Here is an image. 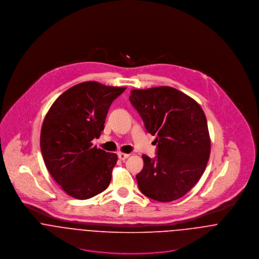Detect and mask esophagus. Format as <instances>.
<instances>
[{
	"instance_id": "34e87169",
	"label": "esophagus",
	"mask_w": 259,
	"mask_h": 259,
	"mask_svg": "<svg viewBox=\"0 0 259 259\" xmlns=\"http://www.w3.org/2000/svg\"><path fill=\"white\" fill-rule=\"evenodd\" d=\"M117 156H118V158H119L120 160H124V159H126V158L130 156V154L123 153V152H117Z\"/></svg>"
}]
</instances>
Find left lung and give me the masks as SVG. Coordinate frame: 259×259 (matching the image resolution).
I'll use <instances>...</instances> for the list:
<instances>
[{
  "instance_id": "1",
  "label": "left lung",
  "mask_w": 259,
  "mask_h": 259,
  "mask_svg": "<svg viewBox=\"0 0 259 259\" xmlns=\"http://www.w3.org/2000/svg\"><path fill=\"white\" fill-rule=\"evenodd\" d=\"M130 102L147 132L156 137V155L150 158L144 154V168L137 175L140 190L161 202L184 196L202 176L210 154L202 109L170 87L133 90Z\"/></svg>"
}]
</instances>
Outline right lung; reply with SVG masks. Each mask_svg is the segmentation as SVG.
<instances>
[{
  "mask_svg": "<svg viewBox=\"0 0 259 259\" xmlns=\"http://www.w3.org/2000/svg\"><path fill=\"white\" fill-rule=\"evenodd\" d=\"M125 88L84 81L62 94L48 111L40 132L45 164L57 184L77 199L108 188L117 155L93 147L111 103Z\"/></svg>",
  "mask_w": 259,
  "mask_h": 259,
  "instance_id": "add662e5",
  "label": "right lung"
}]
</instances>
